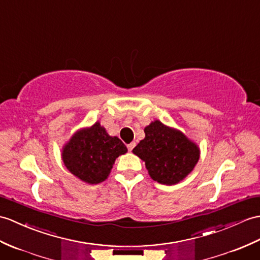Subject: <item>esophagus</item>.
Here are the masks:
<instances>
[{
  "label": "esophagus",
  "instance_id": "1",
  "mask_svg": "<svg viewBox=\"0 0 260 260\" xmlns=\"http://www.w3.org/2000/svg\"><path fill=\"white\" fill-rule=\"evenodd\" d=\"M135 143H131V144H128L127 145V148H128V150H129V152H132V150H133V148H134L135 147Z\"/></svg>",
  "mask_w": 260,
  "mask_h": 260
}]
</instances>
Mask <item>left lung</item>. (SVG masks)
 Wrapping results in <instances>:
<instances>
[{
	"label": "left lung",
	"mask_w": 260,
	"mask_h": 260,
	"mask_svg": "<svg viewBox=\"0 0 260 260\" xmlns=\"http://www.w3.org/2000/svg\"><path fill=\"white\" fill-rule=\"evenodd\" d=\"M145 138L133 153L145 161L155 182L174 185L183 180L199 159V149L183 133L155 120L145 127Z\"/></svg>",
	"instance_id": "8db88e82"
}]
</instances>
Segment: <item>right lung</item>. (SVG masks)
<instances>
[{"instance_id":"obj_1","label":"right lung","mask_w":260,"mask_h":260,"mask_svg":"<svg viewBox=\"0 0 260 260\" xmlns=\"http://www.w3.org/2000/svg\"><path fill=\"white\" fill-rule=\"evenodd\" d=\"M127 152L124 143L110 136L100 123L82 129L63 148L66 168L83 182L99 184L105 180L119 155Z\"/></svg>"}]
</instances>
